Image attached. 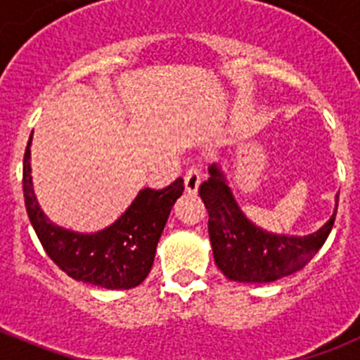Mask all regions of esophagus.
Masks as SVG:
<instances>
[{"mask_svg":"<svg viewBox=\"0 0 360 360\" xmlns=\"http://www.w3.org/2000/svg\"><path fill=\"white\" fill-rule=\"evenodd\" d=\"M200 182H202V171L196 164L189 165V169L186 171V191L187 193H196L198 191Z\"/></svg>","mask_w":360,"mask_h":360,"instance_id":"obj_1","label":"esophagus"}]
</instances>
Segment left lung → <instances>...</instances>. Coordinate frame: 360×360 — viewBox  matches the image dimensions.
<instances>
[{
  "mask_svg": "<svg viewBox=\"0 0 360 360\" xmlns=\"http://www.w3.org/2000/svg\"><path fill=\"white\" fill-rule=\"evenodd\" d=\"M200 184L198 195L209 212V238L218 269L232 281L270 283L308 265L328 238L337 214L308 236H278L256 227L245 218L224 174L216 165Z\"/></svg>",
  "mask_w": 360,
  "mask_h": 360,
  "instance_id": "8db88e82",
  "label": "left lung"
}]
</instances>
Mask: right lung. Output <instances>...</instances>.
Returning <instances> with one entry per match:
<instances>
[{
    "label": "right lung",
    "mask_w": 360,
    "mask_h": 360,
    "mask_svg": "<svg viewBox=\"0 0 360 360\" xmlns=\"http://www.w3.org/2000/svg\"><path fill=\"white\" fill-rule=\"evenodd\" d=\"M32 139V135H30ZM23 193L30 224L44 252L75 281L128 290L148 278L171 207L184 193L176 178L164 189L146 187L115 224L95 234L57 227L41 211L30 176V141L23 157Z\"/></svg>",
    "instance_id": "obj_1"
}]
</instances>
